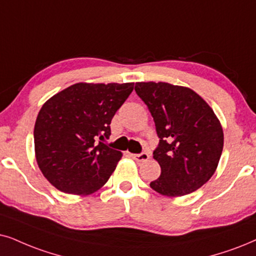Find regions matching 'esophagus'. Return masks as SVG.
<instances>
[{
	"label": "esophagus",
	"instance_id": "esophagus-1",
	"mask_svg": "<svg viewBox=\"0 0 256 256\" xmlns=\"http://www.w3.org/2000/svg\"><path fill=\"white\" fill-rule=\"evenodd\" d=\"M131 157L137 162H146L150 158L148 152H140V154H131Z\"/></svg>",
	"mask_w": 256,
	"mask_h": 256
}]
</instances>
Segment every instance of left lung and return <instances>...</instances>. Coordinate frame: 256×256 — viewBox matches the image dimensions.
I'll return each instance as SVG.
<instances>
[{"label": "left lung", "instance_id": "obj_1", "mask_svg": "<svg viewBox=\"0 0 256 256\" xmlns=\"http://www.w3.org/2000/svg\"><path fill=\"white\" fill-rule=\"evenodd\" d=\"M154 118L160 143L154 158L160 176L150 186L164 196H183L208 182L218 168L223 131L212 108L192 90L168 82H136Z\"/></svg>", "mask_w": 256, "mask_h": 256}]
</instances>
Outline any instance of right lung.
Returning a JSON list of instances; mask_svg holds the SVG:
<instances>
[{"instance_id": "1", "label": "right lung", "mask_w": 256, "mask_h": 256, "mask_svg": "<svg viewBox=\"0 0 256 256\" xmlns=\"http://www.w3.org/2000/svg\"><path fill=\"white\" fill-rule=\"evenodd\" d=\"M134 90V82L67 87L44 102L34 128L36 162L56 189L90 195L108 182L122 152L104 143L111 120Z\"/></svg>"}]
</instances>
